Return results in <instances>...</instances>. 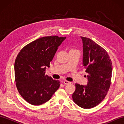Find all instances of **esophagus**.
Segmentation results:
<instances>
[{"instance_id":"esophagus-1","label":"esophagus","mask_w":124,"mask_h":124,"mask_svg":"<svg viewBox=\"0 0 124 124\" xmlns=\"http://www.w3.org/2000/svg\"><path fill=\"white\" fill-rule=\"evenodd\" d=\"M63 83L64 84H66V85L71 84V82H70V81H67V80H64L63 81Z\"/></svg>"}]
</instances>
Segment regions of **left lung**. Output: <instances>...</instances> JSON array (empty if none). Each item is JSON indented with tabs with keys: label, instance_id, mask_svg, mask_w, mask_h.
I'll return each instance as SVG.
<instances>
[{
	"label": "left lung",
	"instance_id": "obj_1",
	"mask_svg": "<svg viewBox=\"0 0 124 124\" xmlns=\"http://www.w3.org/2000/svg\"><path fill=\"white\" fill-rule=\"evenodd\" d=\"M83 41V64L88 73L87 85L76 84L73 101L84 109L98 105L109 91L112 64L108 53L92 39L80 37Z\"/></svg>",
	"mask_w": 124,
	"mask_h": 124
}]
</instances>
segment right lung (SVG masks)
Wrapping results in <instances>:
<instances>
[{"instance_id": "right-lung-1", "label": "right lung", "mask_w": 124, "mask_h": 124, "mask_svg": "<svg viewBox=\"0 0 124 124\" xmlns=\"http://www.w3.org/2000/svg\"><path fill=\"white\" fill-rule=\"evenodd\" d=\"M65 37H44L21 50L14 64L17 90L26 101L34 106L47 102L60 87V81L45 74L58 47Z\"/></svg>"}]
</instances>
